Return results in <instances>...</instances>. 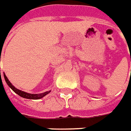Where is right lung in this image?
Listing matches in <instances>:
<instances>
[{"label": "right lung", "instance_id": "right-lung-1", "mask_svg": "<svg viewBox=\"0 0 131 131\" xmlns=\"http://www.w3.org/2000/svg\"><path fill=\"white\" fill-rule=\"evenodd\" d=\"M4 78H5V80H6V83L8 84V85L12 88L14 92L16 93H17L19 96L23 97V98H25V99H41V98H43V96H45L46 94H48V93L50 92V91H48V92L47 91V92L43 93H40V94H31V93H27L21 91L20 90H19V89H17V88H15V87L10 83V81L8 80V78H7V77L6 76V74H4Z\"/></svg>", "mask_w": 131, "mask_h": 131}]
</instances>
